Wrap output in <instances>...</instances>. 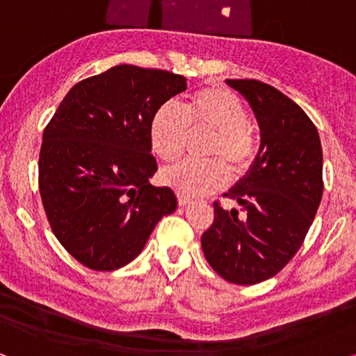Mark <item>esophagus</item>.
<instances>
[{
    "mask_svg": "<svg viewBox=\"0 0 356 356\" xmlns=\"http://www.w3.org/2000/svg\"><path fill=\"white\" fill-rule=\"evenodd\" d=\"M188 202H191V197H187V195H184V193L177 192V203H179V205L184 207V205H187Z\"/></svg>",
    "mask_w": 356,
    "mask_h": 356,
    "instance_id": "34e87169",
    "label": "esophagus"
}]
</instances>
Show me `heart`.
I'll return each instance as SVG.
<instances>
[{
	"mask_svg": "<svg viewBox=\"0 0 356 356\" xmlns=\"http://www.w3.org/2000/svg\"><path fill=\"white\" fill-rule=\"evenodd\" d=\"M192 131L208 130L205 154L210 159L184 161L163 172V181L184 195H203L225 187L229 165L236 175L248 172L259 153V136L244 102L227 89L210 86L197 91L181 108L164 104L149 123L151 149L163 161L184 154Z\"/></svg>",
	"mask_w": 356,
	"mask_h": 356,
	"instance_id": "obj_1",
	"label": "heart"
}]
</instances>
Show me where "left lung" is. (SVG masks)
Returning <instances> with one entry per match:
<instances>
[{
  "label": "left lung",
  "mask_w": 356,
  "mask_h": 356,
  "mask_svg": "<svg viewBox=\"0 0 356 356\" xmlns=\"http://www.w3.org/2000/svg\"><path fill=\"white\" fill-rule=\"evenodd\" d=\"M226 83L252 107L260 148L249 174L225 193L244 207V216L213 202L202 249L225 280L255 285L280 272L305 243L324 191L322 148L311 118L278 89L257 79Z\"/></svg>",
  "instance_id": "1"
}]
</instances>
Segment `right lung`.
Segmentation results:
<instances>
[{"label": "right lung", "instance_id": "obj_1", "mask_svg": "<svg viewBox=\"0 0 356 356\" xmlns=\"http://www.w3.org/2000/svg\"><path fill=\"white\" fill-rule=\"evenodd\" d=\"M186 78L118 65L71 88L47 123L39 191L60 244L84 267L112 272L143 250L177 207L172 188L153 187L149 123L186 91Z\"/></svg>", "mask_w": 356, "mask_h": 356}]
</instances>
